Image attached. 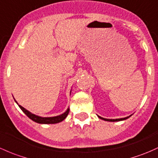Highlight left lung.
<instances>
[{
  "mask_svg": "<svg viewBox=\"0 0 158 158\" xmlns=\"http://www.w3.org/2000/svg\"><path fill=\"white\" fill-rule=\"evenodd\" d=\"M129 117H130V116H129ZM129 117H125V118H120V119H104V118H103V117H99L98 116V117L100 119H104V120H105V121H110V122H116V121H120V120H124V119H128L129 118Z\"/></svg>",
  "mask_w": 158,
  "mask_h": 158,
  "instance_id": "8db88e82",
  "label": "left lung"
}]
</instances>
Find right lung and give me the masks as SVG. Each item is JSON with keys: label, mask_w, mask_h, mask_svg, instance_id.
I'll return each mask as SVG.
<instances>
[{"label": "right lung", "mask_w": 158, "mask_h": 158, "mask_svg": "<svg viewBox=\"0 0 158 158\" xmlns=\"http://www.w3.org/2000/svg\"><path fill=\"white\" fill-rule=\"evenodd\" d=\"M19 107H20V109L25 113V114H26L29 118H30L31 120L35 121V122L36 123H43V124H54V123H57L61 122V121H63L66 118V116L68 115L69 111V109L68 108L66 110L65 113H64V114H61V115L60 116H57V117H41L31 114V113L29 112V110H27L25 109L24 107H23L21 105H19Z\"/></svg>", "instance_id": "obj_1"}]
</instances>
